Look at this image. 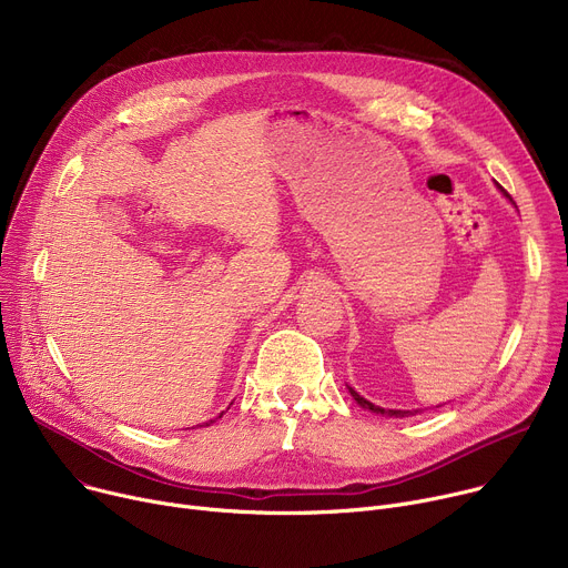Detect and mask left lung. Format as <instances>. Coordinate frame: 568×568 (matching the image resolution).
Here are the masks:
<instances>
[{
    "label": "left lung",
    "mask_w": 568,
    "mask_h": 568,
    "mask_svg": "<svg viewBox=\"0 0 568 568\" xmlns=\"http://www.w3.org/2000/svg\"><path fill=\"white\" fill-rule=\"evenodd\" d=\"M347 388H351V386H347ZM351 396L357 400V405H359V407H364V409H368V412H373V414H382V416H396V418H405V416H416V414H418V409H416V412H403V409H382V407H377V405L368 403L366 398H362L355 388H351Z\"/></svg>",
    "instance_id": "left-lung-1"
}]
</instances>
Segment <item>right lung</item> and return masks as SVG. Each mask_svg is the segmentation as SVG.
Wrapping results in <instances>:
<instances>
[{"label":"right lung","mask_w":568,"mask_h":568,"mask_svg":"<svg viewBox=\"0 0 568 568\" xmlns=\"http://www.w3.org/2000/svg\"><path fill=\"white\" fill-rule=\"evenodd\" d=\"M221 416H223V414H221ZM221 416H217V418H221ZM211 423H213V420H209V423H204V425H211Z\"/></svg>","instance_id":"right-lung-1"}]
</instances>
